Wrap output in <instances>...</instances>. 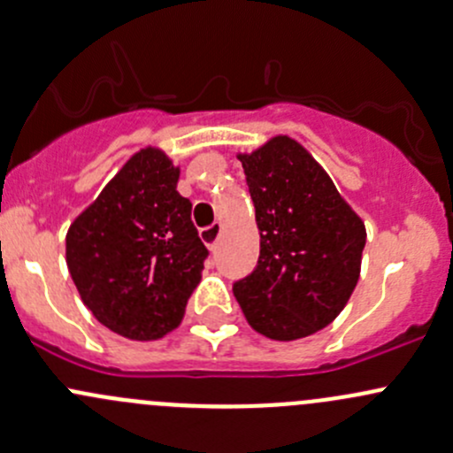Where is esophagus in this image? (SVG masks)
Masks as SVG:
<instances>
[{
  "mask_svg": "<svg viewBox=\"0 0 453 453\" xmlns=\"http://www.w3.org/2000/svg\"><path fill=\"white\" fill-rule=\"evenodd\" d=\"M220 233H222V225H220V222H213V225H209V226H205V228H203V231H201V240L205 242L209 250H213V248H216L218 237H220Z\"/></svg>",
  "mask_w": 453,
  "mask_h": 453,
  "instance_id": "obj_1",
  "label": "esophagus"
}]
</instances>
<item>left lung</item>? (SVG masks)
Here are the masks:
<instances>
[{"instance_id":"obj_1","label":"left lung","mask_w":453,"mask_h":453,"mask_svg":"<svg viewBox=\"0 0 453 453\" xmlns=\"http://www.w3.org/2000/svg\"><path fill=\"white\" fill-rule=\"evenodd\" d=\"M240 162L261 250L233 294L257 333L276 342L309 337L342 313L357 287L365 225L296 140L279 135Z\"/></svg>"}]
</instances>
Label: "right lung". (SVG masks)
<instances>
[{
    "label": "right lung",
    "mask_w": 453,
    "mask_h": 453,
    "mask_svg": "<svg viewBox=\"0 0 453 453\" xmlns=\"http://www.w3.org/2000/svg\"><path fill=\"white\" fill-rule=\"evenodd\" d=\"M177 181L179 170L162 150H140L66 235L81 300L123 337L150 342L177 328L201 280L209 250Z\"/></svg>",
    "instance_id": "obj_1"
}]
</instances>
